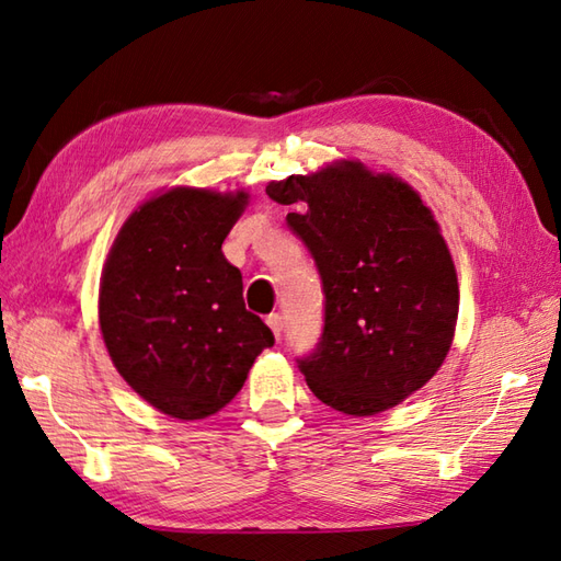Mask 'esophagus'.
Segmentation results:
<instances>
[{
	"instance_id": "obj_1",
	"label": "esophagus",
	"mask_w": 561,
	"mask_h": 561,
	"mask_svg": "<svg viewBox=\"0 0 561 561\" xmlns=\"http://www.w3.org/2000/svg\"><path fill=\"white\" fill-rule=\"evenodd\" d=\"M267 325H270V330L274 332V337H282V330H284V316L282 313H270L267 316Z\"/></svg>"
}]
</instances>
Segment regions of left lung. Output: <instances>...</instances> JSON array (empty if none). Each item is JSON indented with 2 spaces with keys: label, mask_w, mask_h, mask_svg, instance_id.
<instances>
[{
  "label": "left lung",
  "mask_w": 561,
  "mask_h": 561,
  "mask_svg": "<svg viewBox=\"0 0 561 561\" xmlns=\"http://www.w3.org/2000/svg\"><path fill=\"white\" fill-rule=\"evenodd\" d=\"M323 279L325 325L299 359L313 396L368 416L396 408L450 350L458 277L434 214L390 173L340 161L270 183Z\"/></svg>",
  "instance_id": "1"
}]
</instances>
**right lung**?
<instances>
[{"label":"right lung","mask_w":561,"mask_h":561,"mask_svg":"<svg viewBox=\"0 0 561 561\" xmlns=\"http://www.w3.org/2000/svg\"><path fill=\"white\" fill-rule=\"evenodd\" d=\"M248 193L173 187L129 214L105 260L99 323L135 392L175 420H205L274 344L221 253Z\"/></svg>","instance_id":"1"}]
</instances>
